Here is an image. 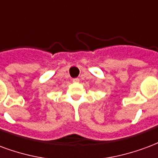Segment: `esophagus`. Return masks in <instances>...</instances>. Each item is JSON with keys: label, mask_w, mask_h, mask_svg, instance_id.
I'll use <instances>...</instances> for the list:
<instances>
[{"label": "esophagus", "mask_w": 158, "mask_h": 158, "mask_svg": "<svg viewBox=\"0 0 158 158\" xmlns=\"http://www.w3.org/2000/svg\"><path fill=\"white\" fill-rule=\"evenodd\" d=\"M72 81H73V82H79V78H74Z\"/></svg>", "instance_id": "34e87169"}]
</instances>
